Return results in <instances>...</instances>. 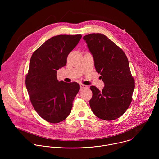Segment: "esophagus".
<instances>
[{"mask_svg":"<svg viewBox=\"0 0 159 159\" xmlns=\"http://www.w3.org/2000/svg\"><path fill=\"white\" fill-rule=\"evenodd\" d=\"M80 90H82V89H86V88L87 87V85H84V84H80Z\"/></svg>","mask_w":159,"mask_h":159,"instance_id":"esophagus-1","label":"esophagus"}]
</instances>
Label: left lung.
Masks as SVG:
<instances>
[{
    "mask_svg": "<svg viewBox=\"0 0 159 159\" xmlns=\"http://www.w3.org/2000/svg\"><path fill=\"white\" fill-rule=\"evenodd\" d=\"M92 53L96 70L104 82L102 90L90 87L93 97L89 101L94 114L111 121L121 116L129 107L134 89L128 60L125 52L114 42L101 33L84 36Z\"/></svg>",
    "mask_w": 159,
    "mask_h": 159,
    "instance_id": "1",
    "label": "left lung"
}]
</instances>
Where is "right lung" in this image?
<instances>
[{
    "label": "right lung",
    "instance_id": "obj_1",
    "mask_svg": "<svg viewBox=\"0 0 159 159\" xmlns=\"http://www.w3.org/2000/svg\"><path fill=\"white\" fill-rule=\"evenodd\" d=\"M81 38V34L53 36L31 56L26 76V89L34 109L49 123H58L67 118L79 91L78 83L58 81L57 73L66 65L68 55Z\"/></svg>",
    "mask_w": 159,
    "mask_h": 159
}]
</instances>
